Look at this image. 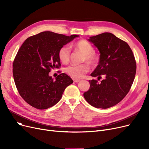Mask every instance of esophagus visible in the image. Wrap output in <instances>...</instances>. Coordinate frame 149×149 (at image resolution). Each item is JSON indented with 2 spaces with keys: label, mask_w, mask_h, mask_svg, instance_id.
I'll list each match as a JSON object with an SVG mask.
<instances>
[{
  "label": "esophagus",
  "mask_w": 149,
  "mask_h": 149,
  "mask_svg": "<svg viewBox=\"0 0 149 149\" xmlns=\"http://www.w3.org/2000/svg\"><path fill=\"white\" fill-rule=\"evenodd\" d=\"M80 81V80H79V79H74V81L75 83H79Z\"/></svg>",
  "instance_id": "esophagus-1"
}]
</instances>
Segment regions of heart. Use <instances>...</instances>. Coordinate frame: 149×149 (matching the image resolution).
Masks as SVG:
<instances>
[{
  "label": "heart",
  "mask_w": 149,
  "mask_h": 149,
  "mask_svg": "<svg viewBox=\"0 0 149 149\" xmlns=\"http://www.w3.org/2000/svg\"><path fill=\"white\" fill-rule=\"evenodd\" d=\"M74 48L83 55V60L87 61L92 66H95L98 62L99 57L94 52L93 46L84 40H81L74 45ZM70 49L66 46H62L59 49L58 56L60 61L66 64L69 61ZM89 70V66L87 63L80 65H72L68 67L66 71L68 75L74 79H80L87 73Z\"/></svg>",
  "instance_id": "1"
}]
</instances>
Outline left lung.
<instances>
[{
    "mask_svg": "<svg viewBox=\"0 0 149 149\" xmlns=\"http://www.w3.org/2000/svg\"><path fill=\"white\" fill-rule=\"evenodd\" d=\"M88 40L98 49V65L92 77L101 75L105 79L100 83L89 80L90 88L83 96L91 106L101 109L112 107L126 97L134 82L136 66L134 54L129 45L110 33L90 37Z\"/></svg>",
    "mask_w": 149,
    "mask_h": 149,
    "instance_id": "8db88e82",
    "label": "left lung"
}]
</instances>
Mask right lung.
Segmentation results:
<instances>
[{
	"mask_svg": "<svg viewBox=\"0 0 149 149\" xmlns=\"http://www.w3.org/2000/svg\"><path fill=\"white\" fill-rule=\"evenodd\" d=\"M79 36L45 31L23 42L14 60L13 73L19 94L29 105L42 110L54 106L73 83L65 73L54 80L49 72L61 66L59 49Z\"/></svg>",
	"mask_w": 149,
	"mask_h": 149,
	"instance_id": "1",
	"label": "right lung"
}]
</instances>
